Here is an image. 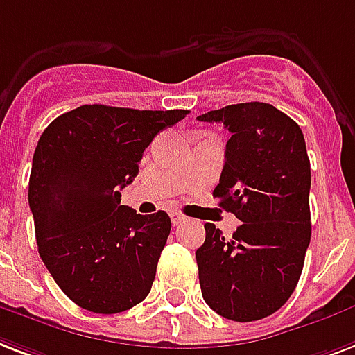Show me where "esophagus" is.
I'll list each match as a JSON object with an SVG mask.
<instances>
[{
	"instance_id": "34e87169",
	"label": "esophagus",
	"mask_w": 355,
	"mask_h": 355,
	"mask_svg": "<svg viewBox=\"0 0 355 355\" xmlns=\"http://www.w3.org/2000/svg\"><path fill=\"white\" fill-rule=\"evenodd\" d=\"M184 220H186V218H184V216H182V214H180V212H173V214H171L173 225H178V223H182Z\"/></svg>"
}]
</instances>
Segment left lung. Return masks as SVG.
<instances>
[{
  "label": "left lung",
  "mask_w": 355,
  "mask_h": 355,
  "mask_svg": "<svg viewBox=\"0 0 355 355\" xmlns=\"http://www.w3.org/2000/svg\"><path fill=\"white\" fill-rule=\"evenodd\" d=\"M231 139L214 197L242 225L225 238L207 223L196 251L205 302L234 322L274 315L291 297L311 242V164L302 128L272 104L245 102L199 115Z\"/></svg>",
  "instance_id": "left-lung-1"
}]
</instances>
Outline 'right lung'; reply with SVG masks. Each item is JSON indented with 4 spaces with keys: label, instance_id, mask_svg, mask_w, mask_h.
<instances>
[{
    "label": "right lung",
    "instance_id": "right-lung-1",
    "mask_svg": "<svg viewBox=\"0 0 355 355\" xmlns=\"http://www.w3.org/2000/svg\"><path fill=\"white\" fill-rule=\"evenodd\" d=\"M186 115L80 105L40 135L27 193L39 255L83 309L123 313L150 292L171 220L121 205V189L137 177L156 134Z\"/></svg>",
    "mask_w": 355,
    "mask_h": 355
}]
</instances>
